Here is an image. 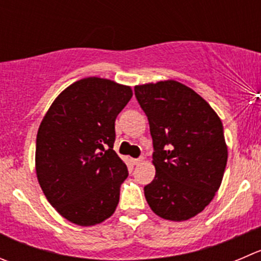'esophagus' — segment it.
Instances as JSON below:
<instances>
[{
    "label": "esophagus",
    "instance_id": "34e87169",
    "mask_svg": "<svg viewBox=\"0 0 261 261\" xmlns=\"http://www.w3.org/2000/svg\"><path fill=\"white\" fill-rule=\"evenodd\" d=\"M144 161V158L143 156H141V158H136V159H133V163L135 164V166H138V164H140L141 162Z\"/></svg>",
    "mask_w": 261,
    "mask_h": 261
}]
</instances>
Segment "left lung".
I'll list each match as a JSON object with an SVG mask.
<instances>
[{
    "label": "left lung",
    "mask_w": 261,
    "mask_h": 261,
    "mask_svg": "<svg viewBox=\"0 0 261 261\" xmlns=\"http://www.w3.org/2000/svg\"><path fill=\"white\" fill-rule=\"evenodd\" d=\"M153 139L155 177L144 187L151 211L181 222L204 211L227 164L223 125L198 93L174 80L136 85Z\"/></svg>",
    "instance_id": "1"
}]
</instances>
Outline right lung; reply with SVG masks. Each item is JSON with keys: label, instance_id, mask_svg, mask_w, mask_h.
<instances>
[{"label": "right lung", "instance_id": "right-lung-1", "mask_svg": "<svg viewBox=\"0 0 261 261\" xmlns=\"http://www.w3.org/2000/svg\"><path fill=\"white\" fill-rule=\"evenodd\" d=\"M133 97L130 87L85 77L55 99L37 134L35 171L50 205L89 227L115 213L128 171L113 150L115 121Z\"/></svg>", "mask_w": 261, "mask_h": 261}]
</instances>
